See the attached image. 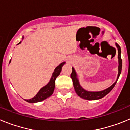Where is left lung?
I'll list each match as a JSON object with an SVG mask.
<instances>
[{
  "label": "left lung",
  "instance_id": "left-lung-1",
  "mask_svg": "<svg viewBox=\"0 0 130 130\" xmlns=\"http://www.w3.org/2000/svg\"><path fill=\"white\" fill-rule=\"evenodd\" d=\"M116 46H117V49H118V58H119V73H118V77H117V81L115 82V83L111 85V87H109L108 88L105 89L104 90L99 92H89L87 91V90H84L83 88L81 87L80 84H79V80L77 78V74L75 73V71L73 68H72V72L71 73V78L73 81V87L75 88V90L77 94L81 98H83V99L88 100H95L100 99L106 96L107 94L110 92L112 90V89L114 88L115 86L116 83H117L118 79H119V76H120V73H121L122 71V61L121 58V49L120 47L119 46V45L118 43H116Z\"/></svg>",
  "mask_w": 130,
  "mask_h": 130
}]
</instances>
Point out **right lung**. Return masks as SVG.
<instances>
[{
    "label": "right lung",
    "mask_w": 130,
    "mask_h": 130,
    "mask_svg": "<svg viewBox=\"0 0 130 130\" xmlns=\"http://www.w3.org/2000/svg\"><path fill=\"white\" fill-rule=\"evenodd\" d=\"M21 42H19L18 44H19ZM64 64H65V62H64L61 63L60 65H58L55 69V71H54L53 73L51 80H50L49 83L47 85H45L43 88H41L39 90L38 92L37 93V94L34 97L29 100H25V101L30 102V103H36V102H42V101L47 99L50 96H51L53 93L54 89H55L56 78L60 75V73L62 70V67Z\"/></svg>",
    "instance_id": "add662e5"
}]
</instances>
